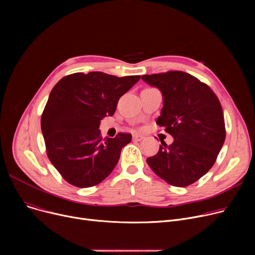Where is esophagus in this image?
<instances>
[{
	"instance_id": "1",
	"label": "esophagus",
	"mask_w": 255,
	"mask_h": 255,
	"mask_svg": "<svg viewBox=\"0 0 255 255\" xmlns=\"http://www.w3.org/2000/svg\"><path fill=\"white\" fill-rule=\"evenodd\" d=\"M143 138H144V136H143V135H140V134H134V135H133V139L136 140V141H140V140H142Z\"/></svg>"
}]
</instances>
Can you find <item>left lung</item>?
I'll return each instance as SVG.
<instances>
[{
  "mask_svg": "<svg viewBox=\"0 0 255 255\" xmlns=\"http://www.w3.org/2000/svg\"><path fill=\"white\" fill-rule=\"evenodd\" d=\"M141 79L161 92L163 106L156 123L173 137L146 162L168 184L188 186L210 170L224 143L221 104L210 87L189 73L168 71Z\"/></svg>",
  "mask_w": 255,
  "mask_h": 255,
  "instance_id": "1",
  "label": "left lung"
}]
</instances>
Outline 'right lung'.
I'll return each instance as SVG.
<instances>
[{
    "mask_svg": "<svg viewBox=\"0 0 255 255\" xmlns=\"http://www.w3.org/2000/svg\"><path fill=\"white\" fill-rule=\"evenodd\" d=\"M139 78L78 72L53 87L41 117V130L50 162L67 182L87 188L110 176L132 136L119 133L115 138H102L100 122L115 114L119 99Z\"/></svg>",
    "mask_w": 255,
    "mask_h": 255,
    "instance_id": "add662e5",
    "label": "right lung"
}]
</instances>
